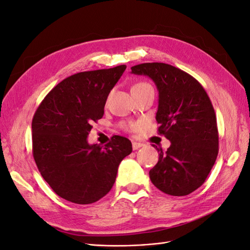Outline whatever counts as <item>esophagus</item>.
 Instances as JSON below:
<instances>
[{"label":"esophagus","mask_w":250,"mask_h":250,"mask_svg":"<svg viewBox=\"0 0 250 250\" xmlns=\"http://www.w3.org/2000/svg\"><path fill=\"white\" fill-rule=\"evenodd\" d=\"M143 146H144V145L142 143H136V142H133L132 143L133 150H137V149H139V148L143 147Z\"/></svg>","instance_id":"esophagus-1"}]
</instances>
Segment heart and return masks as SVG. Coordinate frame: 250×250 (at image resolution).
Returning a JSON list of instances; mask_svg holds the SVG:
<instances>
[{"instance_id": "b5f03b06", "label": "heart", "mask_w": 250, "mask_h": 250, "mask_svg": "<svg viewBox=\"0 0 250 250\" xmlns=\"http://www.w3.org/2000/svg\"><path fill=\"white\" fill-rule=\"evenodd\" d=\"M147 85H149V84H147V83H137L134 87H133V88H137V87H143V86H147Z\"/></svg>"}]
</instances>
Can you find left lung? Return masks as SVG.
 I'll return each instance as SVG.
<instances>
[{"mask_svg":"<svg viewBox=\"0 0 250 250\" xmlns=\"http://www.w3.org/2000/svg\"><path fill=\"white\" fill-rule=\"evenodd\" d=\"M159 90L155 119L159 133L170 141L167 151L155 147L159 161L149 171L154 187L171 196H185L200 188L218 154L216 116L201 84L181 69L164 62L133 66Z\"/></svg>","mask_w":250,"mask_h":250,"instance_id":"8db88e82","label":"left lung"}]
</instances>
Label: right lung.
<instances>
[{
    "mask_svg": "<svg viewBox=\"0 0 250 250\" xmlns=\"http://www.w3.org/2000/svg\"><path fill=\"white\" fill-rule=\"evenodd\" d=\"M126 66L75 73L40 103L32 121L33 155L51 188L73 204L89 205L115 183L120 162L132 152L129 139L114 135L105 146L89 145L92 121L101 119L108 94Z\"/></svg>",
    "mask_w": 250,
    "mask_h": 250,
    "instance_id": "1",
    "label": "right lung"
}]
</instances>
